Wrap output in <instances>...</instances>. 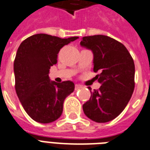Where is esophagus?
<instances>
[{
	"instance_id": "34e87169",
	"label": "esophagus",
	"mask_w": 150,
	"mask_h": 150,
	"mask_svg": "<svg viewBox=\"0 0 150 150\" xmlns=\"http://www.w3.org/2000/svg\"><path fill=\"white\" fill-rule=\"evenodd\" d=\"M81 88H82V86H81V84H75V90H76V91H77L79 89H81Z\"/></svg>"
}]
</instances>
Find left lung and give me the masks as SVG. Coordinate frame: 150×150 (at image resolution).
<instances>
[{
    "mask_svg": "<svg viewBox=\"0 0 150 150\" xmlns=\"http://www.w3.org/2000/svg\"><path fill=\"white\" fill-rule=\"evenodd\" d=\"M82 47L92 51L98 90L91 91L83 105L84 114L93 121L105 123L119 116L131 99L134 88V63L125 45L105 35L83 37Z\"/></svg>",
    "mask_w": 150,
    "mask_h": 150,
    "instance_id": "left-lung-1",
    "label": "left lung"
}]
</instances>
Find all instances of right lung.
Returning <instances> with one entry per match:
<instances>
[{
	"mask_svg": "<svg viewBox=\"0 0 150 150\" xmlns=\"http://www.w3.org/2000/svg\"><path fill=\"white\" fill-rule=\"evenodd\" d=\"M77 38L38 33L18 47L14 61L16 94L26 113L37 122L47 124L59 118L65 98L74 91L72 81H51L48 74L57 63L60 49Z\"/></svg>",
	"mask_w": 150,
	"mask_h": 150,
	"instance_id": "obj_1",
	"label": "right lung"
}]
</instances>
